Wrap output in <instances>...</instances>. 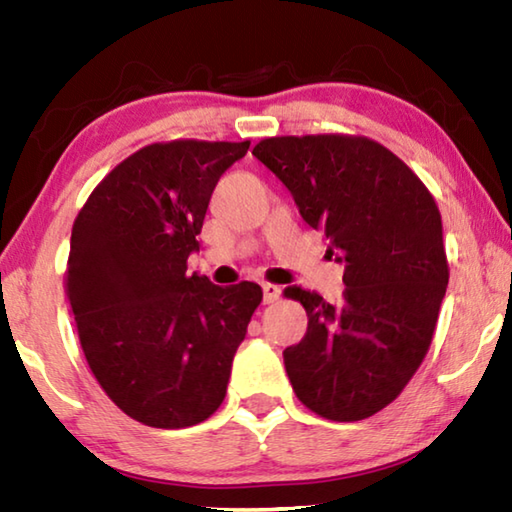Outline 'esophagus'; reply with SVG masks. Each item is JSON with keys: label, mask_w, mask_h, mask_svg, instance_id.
<instances>
[{"label": "esophagus", "mask_w": 512, "mask_h": 512, "mask_svg": "<svg viewBox=\"0 0 512 512\" xmlns=\"http://www.w3.org/2000/svg\"><path fill=\"white\" fill-rule=\"evenodd\" d=\"M262 291H264V302H266V305H271V302H275L277 298L282 296V289L277 287V284H271V282H264L262 284Z\"/></svg>", "instance_id": "34e87169"}]
</instances>
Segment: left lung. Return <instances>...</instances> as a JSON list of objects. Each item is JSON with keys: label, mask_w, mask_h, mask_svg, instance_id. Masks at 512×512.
I'll list each match as a JSON object with an SVG mask.
<instances>
[{"label": "left lung", "mask_w": 512, "mask_h": 512, "mask_svg": "<svg viewBox=\"0 0 512 512\" xmlns=\"http://www.w3.org/2000/svg\"><path fill=\"white\" fill-rule=\"evenodd\" d=\"M253 155L345 262L339 305L284 289L309 318L305 339L284 350L293 391L320 418H370L429 352L449 282L438 205L393 151L363 135L266 137Z\"/></svg>", "instance_id": "8db88e82"}]
</instances>
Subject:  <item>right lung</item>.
Here are the masks:
<instances>
[{
  "instance_id": "obj_1",
  "label": "right lung",
  "mask_w": 512,
  "mask_h": 512,
  "mask_svg": "<svg viewBox=\"0 0 512 512\" xmlns=\"http://www.w3.org/2000/svg\"><path fill=\"white\" fill-rule=\"evenodd\" d=\"M250 142L171 140L94 187L69 241L65 293L94 379L128 418L183 429L210 418L262 302L255 282L187 273L207 203Z\"/></svg>"
}]
</instances>
